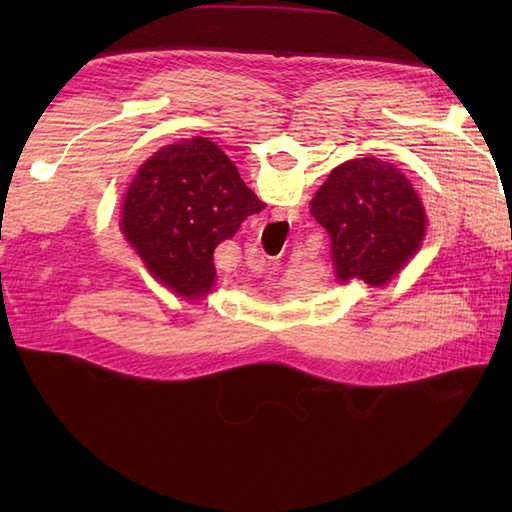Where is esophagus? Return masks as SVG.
Listing matches in <instances>:
<instances>
[{
    "label": "esophagus",
    "instance_id": "1",
    "mask_svg": "<svg viewBox=\"0 0 512 512\" xmlns=\"http://www.w3.org/2000/svg\"><path fill=\"white\" fill-rule=\"evenodd\" d=\"M264 257L262 255H253V257H250V268H253V270H264Z\"/></svg>",
    "mask_w": 512,
    "mask_h": 512
}]
</instances>
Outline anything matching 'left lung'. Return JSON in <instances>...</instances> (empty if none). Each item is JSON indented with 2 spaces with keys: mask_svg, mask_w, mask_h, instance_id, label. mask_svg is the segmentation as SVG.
Segmentation results:
<instances>
[{
  "mask_svg": "<svg viewBox=\"0 0 512 512\" xmlns=\"http://www.w3.org/2000/svg\"><path fill=\"white\" fill-rule=\"evenodd\" d=\"M310 213L328 231L341 286L363 281L385 288L420 253L427 235V211L411 180L374 156L332 169Z\"/></svg>",
  "mask_w": 512,
  "mask_h": 512,
  "instance_id": "1",
  "label": "left lung"
}]
</instances>
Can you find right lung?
<instances>
[{
    "instance_id": "1",
    "label": "right lung",
    "mask_w": 512,
    "mask_h": 512,
    "mask_svg": "<svg viewBox=\"0 0 512 512\" xmlns=\"http://www.w3.org/2000/svg\"><path fill=\"white\" fill-rule=\"evenodd\" d=\"M264 206L213 140L193 136L138 167L123 198L121 233L162 288L202 301L215 288V248Z\"/></svg>"
}]
</instances>
